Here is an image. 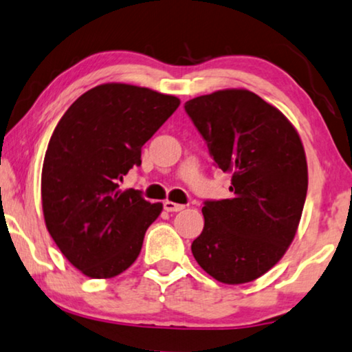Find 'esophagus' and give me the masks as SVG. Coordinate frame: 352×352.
Listing matches in <instances>:
<instances>
[{
    "label": "esophagus",
    "instance_id": "1",
    "mask_svg": "<svg viewBox=\"0 0 352 352\" xmlns=\"http://www.w3.org/2000/svg\"><path fill=\"white\" fill-rule=\"evenodd\" d=\"M164 209L167 212H180L185 209V206L177 204V202H172V201H164Z\"/></svg>",
    "mask_w": 352,
    "mask_h": 352
}]
</instances>
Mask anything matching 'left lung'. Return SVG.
<instances>
[{"instance_id": "1", "label": "left lung", "mask_w": 352, "mask_h": 352, "mask_svg": "<svg viewBox=\"0 0 352 352\" xmlns=\"http://www.w3.org/2000/svg\"><path fill=\"white\" fill-rule=\"evenodd\" d=\"M185 111L215 166L231 175L232 192L204 202V230L192 241V255L223 284L258 279L289 249L303 212L308 164L298 132L245 89L191 98Z\"/></svg>"}]
</instances>
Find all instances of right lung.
Returning a JSON list of instances; mask_svg holds the SVG:
<instances>
[{
    "label": "right lung",
    "mask_w": 352,
    "mask_h": 352,
    "mask_svg": "<svg viewBox=\"0 0 352 352\" xmlns=\"http://www.w3.org/2000/svg\"><path fill=\"white\" fill-rule=\"evenodd\" d=\"M180 100L148 87L110 82L84 92L49 140L41 201L49 234L70 263L94 279L115 277L137 260L162 210L138 190H120L142 146Z\"/></svg>",
    "instance_id": "1"
}]
</instances>
